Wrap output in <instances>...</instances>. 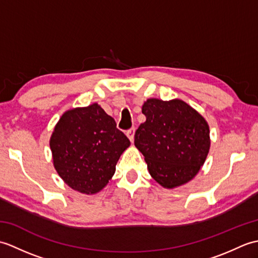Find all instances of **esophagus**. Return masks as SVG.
<instances>
[{"label": "esophagus", "instance_id": "34e87169", "mask_svg": "<svg viewBox=\"0 0 258 258\" xmlns=\"http://www.w3.org/2000/svg\"><path fill=\"white\" fill-rule=\"evenodd\" d=\"M134 134H135V128L134 127L128 130L127 132H126V135H127V138L130 139L131 142H132V143L134 142Z\"/></svg>", "mask_w": 258, "mask_h": 258}]
</instances>
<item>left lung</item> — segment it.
I'll list each match as a JSON object with an SVG mask.
<instances>
[{
	"instance_id": "8db88e82",
	"label": "left lung",
	"mask_w": 258,
	"mask_h": 258,
	"mask_svg": "<svg viewBox=\"0 0 258 258\" xmlns=\"http://www.w3.org/2000/svg\"><path fill=\"white\" fill-rule=\"evenodd\" d=\"M146 120L134 144L144 155L151 176L165 188L189 182L210 151V127L202 115L180 100L149 98L142 106Z\"/></svg>"
}]
</instances>
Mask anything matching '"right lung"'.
<instances>
[{
    "label": "right lung",
    "instance_id": "add662e5",
    "mask_svg": "<svg viewBox=\"0 0 258 258\" xmlns=\"http://www.w3.org/2000/svg\"><path fill=\"white\" fill-rule=\"evenodd\" d=\"M130 144L97 103L65 112L50 140L56 172L71 188L83 194L105 187Z\"/></svg>",
    "mask_w": 258,
    "mask_h": 258
}]
</instances>
